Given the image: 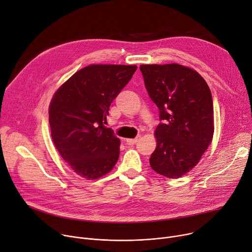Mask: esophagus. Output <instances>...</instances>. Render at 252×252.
<instances>
[{
  "label": "esophagus",
  "instance_id": "esophagus-1",
  "mask_svg": "<svg viewBox=\"0 0 252 252\" xmlns=\"http://www.w3.org/2000/svg\"><path fill=\"white\" fill-rule=\"evenodd\" d=\"M140 139H141V136L138 135L135 139H126V142L127 145H134V144H136V143L140 141Z\"/></svg>",
  "mask_w": 252,
  "mask_h": 252
}]
</instances>
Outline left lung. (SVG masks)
Here are the masks:
<instances>
[{"label": "left lung", "mask_w": 252, "mask_h": 252, "mask_svg": "<svg viewBox=\"0 0 252 252\" xmlns=\"http://www.w3.org/2000/svg\"><path fill=\"white\" fill-rule=\"evenodd\" d=\"M145 86L159 110L152 169L176 179L191 171L212 142L213 100L208 84L180 64L141 65Z\"/></svg>", "instance_id": "left-lung-1"}]
</instances>
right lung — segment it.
<instances>
[{
  "mask_svg": "<svg viewBox=\"0 0 252 252\" xmlns=\"http://www.w3.org/2000/svg\"><path fill=\"white\" fill-rule=\"evenodd\" d=\"M136 68L135 65H89L55 93L49 106L52 140L64 161L80 177L98 179L117 164L121 141L104 125L111 102Z\"/></svg>",
  "mask_w": 252,
  "mask_h": 252,
  "instance_id": "add662e5",
  "label": "right lung"
}]
</instances>
